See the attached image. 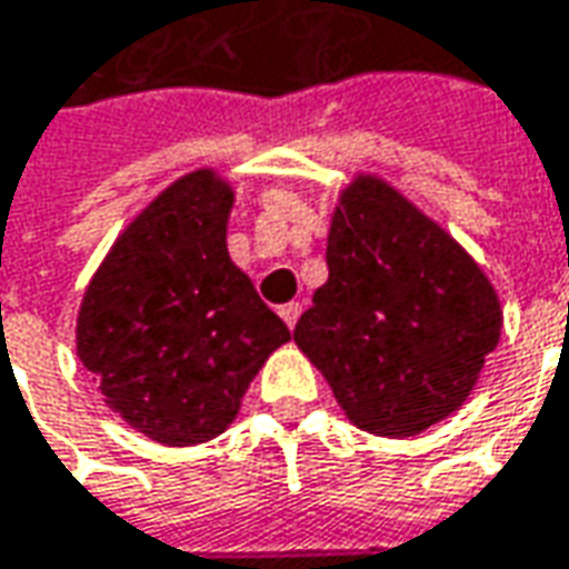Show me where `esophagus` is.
<instances>
[{"instance_id": "34e87169", "label": "esophagus", "mask_w": 569, "mask_h": 569, "mask_svg": "<svg viewBox=\"0 0 569 569\" xmlns=\"http://www.w3.org/2000/svg\"><path fill=\"white\" fill-rule=\"evenodd\" d=\"M299 315H302V302H286V305H280V318H283L286 327H289V330L296 327V321H299Z\"/></svg>"}]
</instances>
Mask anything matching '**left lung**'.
<instances>
[{
	"label": "left lung",
	"instance_id": "left-lung-1",
	"mask_svg": "<svg viewBox=\"0 0 569 569\" xmlns=\"http://www.w3.org/2000/svg\"><path fill=\"white\" fill-rule=\"evenodd\" d=\"M327 283L296 323L346 419L412 438L457 412L500 340L498 292L457 239L378 176L340 194Z\"/></svg>",
	"mask_w": 569,
	"mask_h": 569
}]
</instances>
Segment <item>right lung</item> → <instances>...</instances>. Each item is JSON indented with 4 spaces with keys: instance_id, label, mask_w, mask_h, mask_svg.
<instances>
[{
    "instance_id": "obj_1",
    "label": "right lung",
    "mask_w": 569,
    "mask_h": 569,
    "mask_svg": "<svg viewBox=\"0 0 569 569\" xmlns=\"http://www.w3.org/2000/svg\"><path fill=\"white\" fill-rule=\"evenodd\" d=\"M229 210L232 188L213 169L176 179L109 248L78 311V359L107 406L167 447L223 435L289 340L229 261Z\"/></svg>"
}]
</instances>
